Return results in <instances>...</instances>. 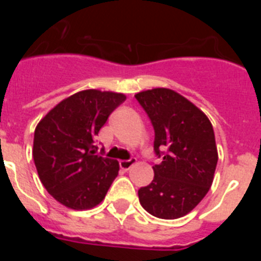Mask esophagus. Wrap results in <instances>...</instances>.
Listing matches in <instances>:
<instances>
[{
    "label": "esophagus",
    "mask_w": 261,
    "mask_h": 261,
    "mask_svg": "<svg viewBox=\"0 0 261 261\" xmlns=\"http://www.w3.org/2000/svg\"><path fill=\"white\" fill-rule=\"evenodd\" d=\"M136 163H137V159L130 158V159H126V161H120L119 165H120V168H123L124 171H128L129 168L132 167L133 165H136Z\"/></svg>",
    "instance_id": "34e87169"
}]
</instances>
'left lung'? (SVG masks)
Masks as SVG:
<instances>
[{
    "instance_id": "1",
    "label": "left lung",
    "mask_w": 261,
    "mask_h": 261,
    "mask_svg": "<svg viewBox=\"0 0 261 261\" xmlns=\"http://www.w3.org/2000/svg\"><path fill=\"white\" fill-rule=\"evenodd\" d=\"M135 98L154 128V179L138 190L142 208L175 220L190 213L213 183L218 154L212 123L188 99L170 89H153Z\"/></svg>"
}]
</instances>
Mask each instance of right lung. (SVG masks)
I'll return each mask as SVG.
<instances>
[{
  "label": "right lung",
  "mask_w": 261,
  "mask_h": 261,
  "mask_svg": "<svg viewBox=\"0 0 261 261\" xmlns=\"http://www.w3.org/2000/svg\"><path fill=\"white\" fill-rule=\"evenodd\" d=\"M124 94L85 90L64 99L38 124L32 156L49 195L75 211L94 208L119 174V162L96 154L99 130Z\"/></svg>",
  "instance_id": "add662e5"
}]
</instances>
